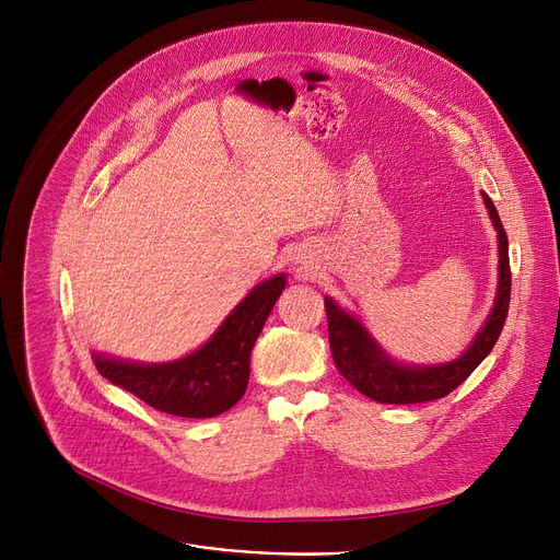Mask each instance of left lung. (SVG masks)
I'll use <instances>...</instances> for the list:
<instances>
[{
  "instance_id": "8db88e82",
  "label": "left lung",
  "mask_w": 560,
  "mask_h": 560,
  "mask_svg": "<svg viewBox=\"0 0 560 560\" xmlns=\"http://www.w3.org/2000/svg\"><path fill=\"white\" fill-rule=\"evenodd\" d=\"M483 201L488 215L497 229L499 243V283L494 306L486 319V325L477 334L456 361L438 365H404L393 361L381 345L368 334L357 317L342 311L334 300H325L329 342L338 372L354 386L361 395L378 404H420L447 397L454 388L472 374L479 363L490 354L499 334L504 329L511 302V262H509V238L499 220L494 203L486 192Z\"/></svg>"
}]
</instances>
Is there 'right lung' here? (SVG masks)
Segmentation results:
<instances>
[{
  "label": "right lung",
  "mask_w": 560,
  "mask_h": 560,
  "mask_svg": "<svg viewBox=\"0 0 560 560\" xmlns=\"http://www.w3.org/2000/svg\"><path fill=\"white\" fill-rule=\"evenodd\" d=\"M283 288L285 275L258 283L209 342L179 361L144 365L95 354V365L110 384L161 413L195 420L215 418L245 395L254 342Z\"/></svg>",
  "instance_id": "add662e5"
}]
</instances>
